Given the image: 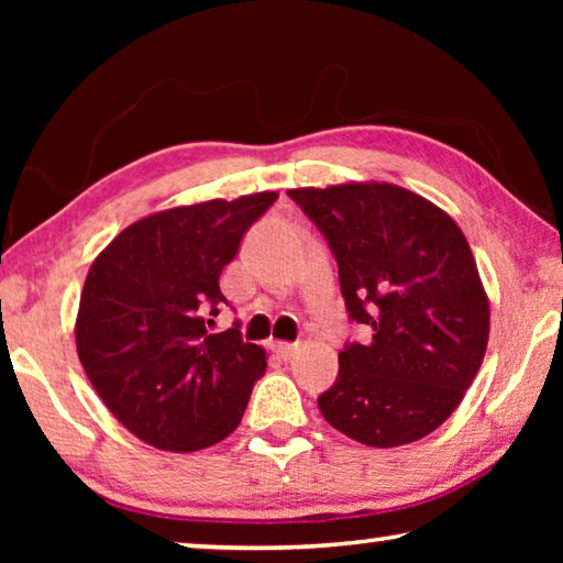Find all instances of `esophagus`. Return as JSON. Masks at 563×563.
<instances>
[{
    "label": "esophagus",
    "instance_id": "1",
    "mask_svg": "<svg viewBox=\"0 0 563 563\" xmlns=\"http://www.w3.org/2000/svg\"><path fill=\"white\" fill-rule=\"evenodd\" d=\"M273 352H278L283 360H290L298 352V342H273Z\"/></svg>",
    "mask_w": 563,
    "mask_h": 563
}]
</instances>
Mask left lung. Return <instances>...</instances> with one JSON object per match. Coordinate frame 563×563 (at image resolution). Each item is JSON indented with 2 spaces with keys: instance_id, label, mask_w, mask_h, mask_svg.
<instances>
[{
  "instance_id": "left-lung-1",
  "label": "left lung",
  "mask_w": 563,
  "mask_h": 563,
  "mask_svg": "<svg viewBox=\"0 0 563 563\" xmlns=\"http://www.w3.org/2000/svg\"><path fill=\"white\" fill-rule=\"evenodd\" d=\"M338 263L345 342L322 417L367 446L434 432L462 402L487 352L489 302L464 233L434 203L393 184L295 188Z\"/></svg>"
}]
</instances>
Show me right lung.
Instances as JSON below:
<instances>
[{"label": "right lung", "mask_w": 563, "mask_h": 563, "mask_svg": "<svg viewBox=\"0 0 563 563\" xmlns=\"http://www.w3.org/2000/svg\"><path fill=\"white\" fill-rule=\"evenodd\" d=\"M278 194L206 201L141 218L84 283L76 350L111 415L139 440L196 452L225 440L265 373L241 322L208 332L228 300L221 273Z\"/></svg>", "instance_id": "right-lung-1"}]
</instances>
